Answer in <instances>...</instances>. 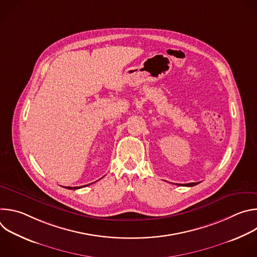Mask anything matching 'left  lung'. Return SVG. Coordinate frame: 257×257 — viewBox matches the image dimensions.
<instances>
[{
	"label": "left lung",
	"instance_id": "obj_1",
	"mask_svg": "<svg viewBox=\"0 0 257 257\" xmlns=\"http://www.w3.org/2000/svg\"><path fill=\"white\" fill-rule=\"evenodd\" d=\"M199 182H197V183H188V184H177V185H181V186H187V187H192V186H195V185H197Z\"/></svg>",
	"mask_w": 257,
	"mask_h": 257
}]
</instances>
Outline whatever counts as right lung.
<instances>
[{
	"label": "right lung",
	"mask_w": 257,
	"mask_h": 257,
	"mask_svg": "<svg viewBox=\"0 0 257 257\" xmlns=\"http://www.w3.org/2000/svg\"><path fill=\"white\" fill-rule=\"evenodd\" d=\"M90 184H92V183H90ZM90 184H87V185H84V186H77V187H65L67 189H71V190H75V189H79V188H82V187H85V186H88Z\"/></svg>",
	"instance_id": "right-lung-1"
}]
</instances>
